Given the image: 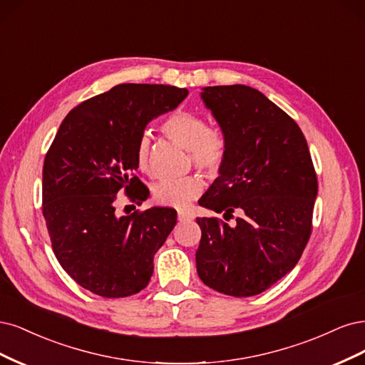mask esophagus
Wrapping results in <instances>:
<instances>
[{"mask_svg":"<svg viewBox=\"0 0 365 365\" xmlns=\"http://www.w3.org/2000/svg\"><path fill=\"white\" fill-rule=\"evenodd\" d=\"M178 220L179 221H190V220H192V215L187 214V212H183V210H179V212H178Z\"/></svg>","mask_w":365,"mask_h":365,"instance_id":"1","label":"esophagus"}]
</instances>
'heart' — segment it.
Masks as SVG:
<instances>
[{
	"mask_svg": "<svg viewBox=\"0 0 365 365\" xmlns=\"http://www.w3.org/2000/svg\"><path fill=\"white\" fill-rule=\"evenodd\" d=\"M162 130L174 143L190 150L191 159L198 168L207 173L217 171L226 156V138L215 128H207V123L197 113L174 112L162 125ZM150 135L138 140L136 160L140 171H150ZM200 175H186L182 179H162L153 186V198L158 205L168 207H186L203 191Z\"/></svg>",
	"mask_w": 365,
	"mask_h": 365,
	"instance_id": "obj_1",
	"label": "heart"
}]
</instances>
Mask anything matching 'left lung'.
<instances>
[{
  "label": "left lung",
  "instance_id": "obj_1",
  "mask_svg": "<svg viewBox=\"0 0 365 365\" xmlns=\"http://www.w3.org/2000/svg\"><path fill=\"white\" fill-rule=\"evenodd\" d=\"M200 98L226 138V156L198 203L240 217L233 227L197 218V273L218 292L256 296L296 267L309 240L319 191L309 148L296 121L257 89L206 86Z\"/></svg>",
  "mask_w": 365,
  "mask_h": 365
}]
</instances>
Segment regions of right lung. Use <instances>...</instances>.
<instances>
[{"label": "right lung", "mask_w": 365, "mask_h": 365, "mask_svg": "<svg viewBox=\"0 0 365 365\" xmlns=\"http://www.w3.org/2000/svg\"><path fill=\"white\" fill-rule=\"evenodd\" d=\"M187 89L168 85H116L66 115L46 153L42 212L58 264L80 287L101 297H128L144 289L153 259L178 221L168 207L118 217L121 190L144 202L133 175L145 127L174 110Z\"/></svg>", "instance_id": "1"}]
</instances>
